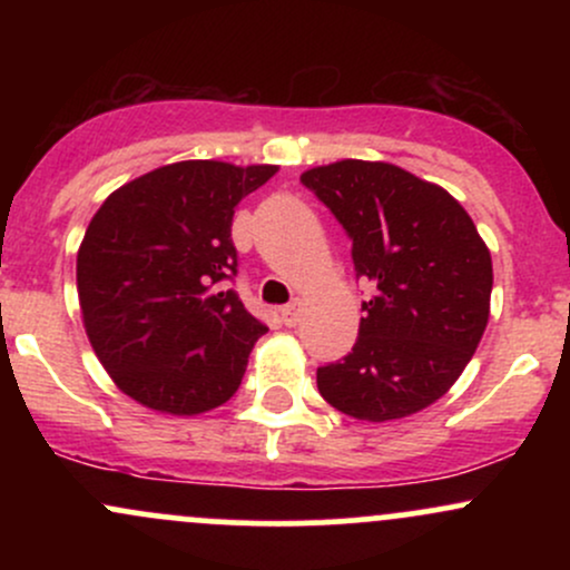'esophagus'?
I'll return each instance as SVG.
<instances>
[{
  "label": "esophagus",
  "instance_id": "34e87169",
  "mask_svg": "<svg viewBox=\"0 0 570 570\" xmlns=\"http://www.w3.org/2000/svg\"><path fill=\"white\" fill-rule=\"evenodd\" d=\"M303 313H305V303L297 297V299H292L284 311H281V322H284L286 326H297L299 318H303Z\"/></svg>",
  "mask_w": 570,
  "mask_h": 570
}]
</instances>
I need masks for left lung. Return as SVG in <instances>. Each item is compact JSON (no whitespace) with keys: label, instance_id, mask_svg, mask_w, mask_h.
<instances>
[{"label":"left lung","instance_id":"obj_1","mask_svg":"<svg viewBox=\"0 0 570 570\" xmlns=\"http://www.w3.org/2000/svg\"><path fill=\"white\" fill-rule=\"evenodd\" d=\"M353 238L356 276L375 286L356 345L318 367L332 407L399 421L448 394L490 318L493 259L448 189L383 160H337L299 176Z\"/></svg>","mask_w":570,"mask_h":570}]
</instances>
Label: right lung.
<instances>
[{
  "label": "right lung",
  "instance_id": "obj_1",
  "mask_svg": "<svg viewBox=\"0 0 570 570\" xmlns=\"http://www.w3.org/2000/svg\"><path fill=\"white\" fill-rule=\"evenodd\" d=\"M278 166L181 160L117 187L77 252L85 335L122 394L200 415L238 391L267 326L235 292V206Z\"/></svg>",
  "mask_w": 570,
  "mask_h": 570
}]
</instances>
